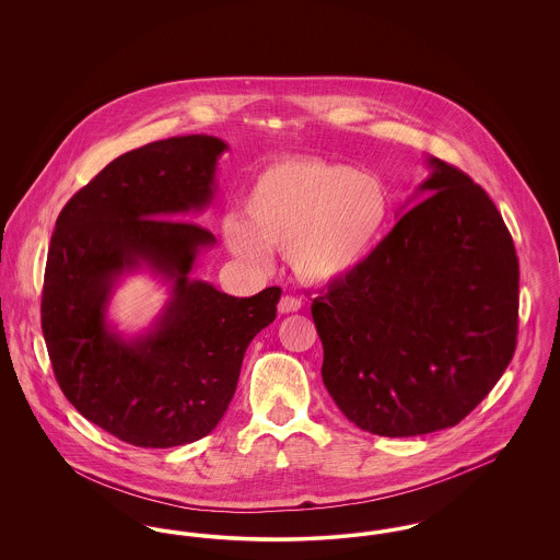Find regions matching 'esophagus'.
Masks as SVG:
<instances>
[{
	"label": "esophagus",
	"instance_id": "obj_1",
	"mask_svg": "<svg viewBox=\"0 0 560 560\" xmlns=\"http://www.w3.org/2000/svg\"><path fill=\"white\" fill-rule=\"evenodd\" d=\"M300 308H302V300H298V298H293V295H283V298L279 300V313H283V315L295 313V311H300Z\"/></svg>",
	"mask_w": 560,
	"mask_h": 560
}]
</instances>
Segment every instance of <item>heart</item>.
<instances>
[{"label":"heart","instance_id":"1","mask_svg":"<svg viewBox=\"0 0 560 560\" xmlns=\"http://www.w3.org/2000/svg\"><path fill=\"white\" fill-rule=\"evenodd\" d=\"M390 213L388 187L354 165L277 161L245 195L243 220L222 222V235L247 262L267 265L268 247L285 249L300 281L336 285L365 267Z\"/></svg>","mask_w":560,"mask_h":560}]
</instances>
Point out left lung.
<instances>
[{
    "mask_svg": "<svg viewBox=\"0 0 560 560\" xmlns=\"http://www.w3.org/2000/svg\"><path fill=\"white\" fill-rule=\"evenodd\" d=\"M427 200L365 267L313 300L323 384L352 424L418 436L462 422L506 372L518 258L502 213L462 170L428 158Z\"/></svg>",
    "mask_w": 560,
    "mask_h": 560,
    "instance_id": "left-lung-1",
    "label": "left lung"
}]
</instances>
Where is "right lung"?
<instances>
[{
	"mask_svg": "<svg viewBox=\"0 0 560 560\" xmlns=\"http://www.w3.org/2000/svg\"><path fill=\"white\" fill-rule=\"evenodd\" d=\"M229 144L208 133L133 149L58 213L42 293V329L60 390L85 420L136 447L165 450L210 434L235 395L243 354L277 317L279 288L235 298L190 279L213 247L176 220L206 210ZM171 283L156 323L126 339L106 319L124 273Z\"/></svg>",
	"mask_w": 560,
	"mask_h": 560,
	"instance_id": "right-lung-1",
	"label": "right lung"
}]
</instances>
